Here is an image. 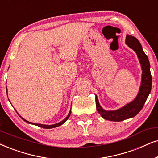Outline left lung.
<instances>
[{
    "label": "left lung",
    "mask_w": 158,
    "mask_h": 158,
    "mask_svg": "<svg viewBox=\"0 0 158 158\" xmlns=\"http://www.w3.org/2000/svg\"><path fill=\"white\" fill-rule=\"evenodd\" d=\"M126 44L136 52L142 69V79L139 94L135 100L131 103L116 111H105L99 104L98 98L95 96L96 109L101 117L105 119L114 122H120L124 119L131 118L138 114L142 109L148 98L152 89V75L150 65L147 55L143 51L140 42L136 38L132 35H127Z\"/></svg>",
    "instance_id": "obj_1"
}]
</instances>
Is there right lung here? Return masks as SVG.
<instances>
[{
    "label": "right lung",
    "mask_w": 158,
    "mask_h": 158,
    "mask_svg": "<svg viewBox=\"0 0 158 158\" xmlns=\"http://www.w3.org/2000/svg\"><path fill=\"white\" fill-rule=\"evenodd\" d=\"M6 92H7V89H6ZM71 111H70V112H69V115L67 116V117L66 118H65V119H63V121H61V122H60L59 123H57V124H55V125H41V124H35V123H30V122H28V121H27V120H25V119H24L23 118V119L24 121H25L26 123H30V124H33V125H37V126H39V127H43V128H46V129H49V128H53V127H58V126H60V125H63V123H65V121L67 120L69 118V117H70V115H71Z\"/></svg>",
    "instance_id": "obj_1"
}]
</instances>
